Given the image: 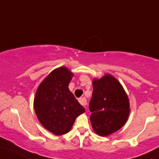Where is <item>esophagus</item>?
Masks as SVG:
<instances>
[{
    "instance_id": "esophagus-1",
    "label": "esophagus",
    "mask_w": 159,
    "mask_h": 159,
    "mask_svg": "<svg viewBox=\"0 0 159 159\" xmlns=\"http://www.w3.org/2000/svg\"><path fill=\"white\" fill-rule=\"evenodd\" d=\"M78 102H79L83 106H85L87 105V100L84 97H81V98L78 99Z\"/></svg>"
}]
</instances>
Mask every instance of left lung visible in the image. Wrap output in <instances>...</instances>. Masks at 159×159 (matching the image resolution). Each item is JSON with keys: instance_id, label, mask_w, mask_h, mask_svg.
<instances>
[{"instance_id": "left-lung-1", "label": "left lung", "mask_w": 159, "mask_h": 159, "mask_svg": "<svg viewBox=\"0 0 159 159\" xmlns=\"http://www.w3.org/2000/svg\"><path fill=\"white\" fill-rule=\"evenodd\" d=\"M93 93L89 104L90 119L93 130L108 136L125 125L130 114L126 92L115 77L109 74L93 80Z\"/></svg>"}]
</instances>
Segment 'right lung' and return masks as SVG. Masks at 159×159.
<instances>
[{
  "mask_svg": "<svg viewBox=\"0 0 159 159\" xmlns=\"http://www.w3.org/2000/svg\"><path fill=\"white\" fill-rule=\"evenodd\" d=\"M73 75L66 67L57 68L44 78L36 91V116L43 128L55 135L70 131L77 117L85 111L69 89Z\"/></svg>",
  "mask_w": 159,
  "mask_h": 159,
  "instance_id": "add662e5",
  "label": "right lung"
}]
</instances>
